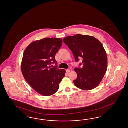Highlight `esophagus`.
<instances>
[{"instance_id": "34e87169", "label": "esophagus", "mask_w": 128, "mask_h": 128, "mask_svg": "<svg viewBox=\"0 0 128 128\" xmlns=\"http://www.w3.org/2000/svg\"><path fill=\"white\" fill-rule=\"evenodd\" d=\"M70 71V70L69 69H66V72L67 73H69V72Z\"/></svg>"}]
</instances>
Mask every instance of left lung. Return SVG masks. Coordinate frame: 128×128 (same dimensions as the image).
I'll use <instances>...</instances> for the list:
<instances>
[{
	"instance_id": "left-lung-1",
	"label": "left lung",
	"mask_w": 128,
	"mask_h": 128,
	"mask_svg": "<svg viewBox=\"0 0 128 128\" xmlns=\"http://www.w3.org/2000/svg\"><path fill=\"white\" fill-rule=\"evenodd\" d=\"M63 42L73 53L76 62L82 58V68H74L77 77L76 86L84 90L96 88L104 78L107 68V54L102 44L93 36L74 35L64 38Z\"/></svg>"
}]
</instances>
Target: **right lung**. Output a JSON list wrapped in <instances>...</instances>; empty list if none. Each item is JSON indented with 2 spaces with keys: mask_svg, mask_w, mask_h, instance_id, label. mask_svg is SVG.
Here are the masks:
<instances>
[{
  "mask_svg": "<svg viewBox=\"0 0 128 128\" xmlns=\"http://www.w3.org/2000/svg\"><path fill=\"white\" fill-rule=\"evenodd\" d=\"M62 45V38H45L32 42L24 50L21 69L25 80L38 93L49 96L58 90L65 76L64 69L57 68L55 56ZM55 63L56 66L50 65Z\"/></svg>",
  "mask_w": 128,
  "mask_h": 128,
  "instance_id": "obj_1",
  "label": "right lung"
}]
</instances>
